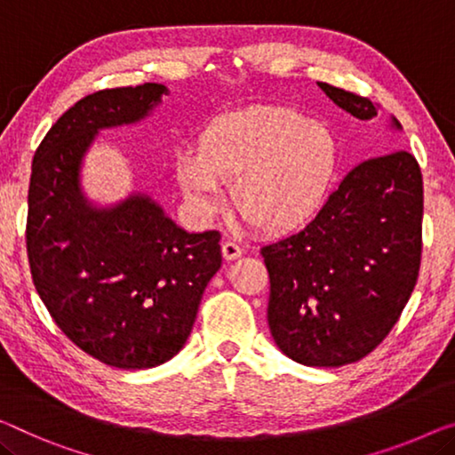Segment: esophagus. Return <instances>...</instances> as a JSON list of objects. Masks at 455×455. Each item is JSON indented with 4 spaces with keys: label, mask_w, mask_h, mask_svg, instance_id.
Segmentation results:
<instances>
[{
    "label": "esophagus",
    "mask_w": 455,
    "mask_h": 455,
    "mask_svg": "<svg viewBox=\"0 0 455 455\" xmlns=\"http://www.w3.org/2000/svg\"><path fill=\"white\" fill-rule=\"evenodd\" d=\"M241 255H243V249H241V245H236L235 241H225V243H222V257H225L227 261L239 259Z\"/></svg>",
    "instance_id": "34e87169"
}]
</instances>
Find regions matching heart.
I'll list each match as a JSON object with an SVG mask.
<instances>
[{"label":"heart","instance_id":"1","mask_svg":"<svg viewBox=\"0 0 455 455\" xmlns=\"http://www.w3.org/2000/svg\"><path fill=\"white\" fill-rule=\"evenodd\" d=\"M333 134L286 108H255L216 120L200 148L175 155V178L189 208L214 219L235 180V204L269 233L296 228L321 208L335 175Z\"/></svg>","mask_w":455,"mask_h":455}]
</instances>
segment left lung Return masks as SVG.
I'll use <instances>...</instances> for the list:
<instances>
[{
	"label": "left lung",
	"instance_id": "obj_1",
	"mask_svg": "<svg viewBox=\"0 0 455 455\" xmlns=\"http://www.w3.org/2000/svg\"><path fill=\"white\" fill-rule=\"evenodd\" d=\"M318 87L351 116H378L368 98ZM390 128L403 131L395 116ZM421 225V169L411 153L392 151L359 163L307 227L263 247L267 323L282 354L339 368L376 349L417 283Z\"/></svg>",
	"mask_w": 455,
	"mask_h": 455
}]
</instances>
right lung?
<instances>
[{"label":"right lung","mask_w":455,"mask_h":455,"mask_svg":"<svg viewBox=\"0 0 455 455\" xmlns=\"http://www.w3.org/2000/svg\"><path fill=\"white\" fill-rule=\"evenodd\" d=\"M167 93L145 84L85 96L32 159L26 249L34 286L79 349L120 370L155 368L184 347L222 263L220 233H188L151 196L100 206L81 189L100 131L137 124Z\"/></svg>","instance_id":"right-lung-1"}]
</instances>
